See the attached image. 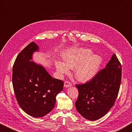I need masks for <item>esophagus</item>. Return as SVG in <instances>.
Segmentation results:
<instances>
[{"instance_id":"obj_1","label":"esophagus","mask_w":132,"mask_h":132,"mask_svg":"<svg viewBox=\"0 0 132 132\" xmlns=\"http://www.w3.org/2000/svg\"><path fill=\"white\" fill-rule=\"evenodd\" d=\"M71 86H72V84H71L70 82H68V81L65 82L64 86L65 87V88H68V87H70Z\"/></svg>"}]
</instances>
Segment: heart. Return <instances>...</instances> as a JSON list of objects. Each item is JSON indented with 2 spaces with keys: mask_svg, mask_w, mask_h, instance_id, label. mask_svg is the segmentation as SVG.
Here are the masks:
<instances>
[{
  "mask_svg": "<svg viewBox=\"0 0 132 132\" xmlns=\"http://www.w3.org/2000/svg\"><path fill=\"white\" fill-rule=\"evenodd\" d=\"M92 54V50L88 48L67 50L62 55L63 62H57L55 68L60 73H68L70 68H75L76 79L80 82H87L95 77L103 61L100 55Z\"/></svg>",
  "mask_w": 132,
  "mask_h": 132,
  "instance_id": "b5f03b06",
  "label": "heart"
}]
</instances>
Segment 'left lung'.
<instances>
[{
	"label": "left lung",
	"mask_w": 132,
	"mask_h": 132,
	"mask_svg": "<svg viewBox=\"0 0 132 132\" xmlns=\"http://www.w3.org/2000/svg\"><path fill=\"white\" fill-rule=\"evenodd\" d=\"M121 77V64L113 54L105 68L97 73L90 81L76 85L79 91L75 103L78 112L90 121H96L104 116L117 99Z\"/></svg>",
	"instance_id": "left-lung-1"
}]
</instances>
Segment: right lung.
Returning a JSON list of instances; mask_svg holds the SVG:
<instances>
[{
	"label": "right lung",
	"mask_w": 132,
	"mask_h": 132,
	"mask_svg": "<svg viewBox=\"0 0 132 132\" xmlns=\"http://www.w3.org/2000/svg\"><path fill=\"white\" fill-rule=\"evenodd\" d=\"M39 51L33 42L18 56L13 67V85L20 107L27 114L41 118L55 104V97L63 89L64 82L53 78L40 64L33 61V54Z\"/></svg>",
	"instance_id": "1"
}]
</instances>
